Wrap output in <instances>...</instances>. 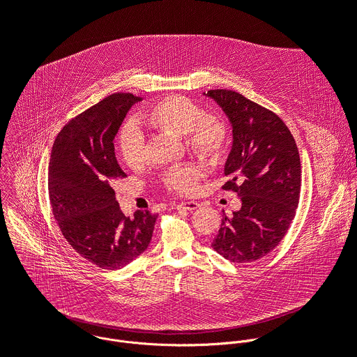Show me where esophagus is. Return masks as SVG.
I'll use <instances>...</instances> for the list:
<instances>
[{
	"mask_svg": "<svg viewBox=\"0 0 357 357\" xmlns=\"http://www.w3.org/2000/svg\"><path fill=\"white\" fill-rule=\"evenodd\" d=\"M178 210H186V211H195L197 208H200V204L197 202H183L181 204L176 206Z\"/></svg>",
	"mask_w": 357,
	"mask_h": 357,
	"instance_id": "1",
	"label": "esophagus"
}]
</instances>
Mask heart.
I'll return each mask as SVG.
<instances>
[{"instance_id":"heart-1","label":"heart","mask_w":357,"mask_h":357,"mask_svg":"<svg viewBox=\"0 0 357 357\" xmlns=\"http://www.w3.org/2000/svg\"><path fill=\"white\" fill-rule=\"evenodd\" d=\"M137 121L153 129L185 136L189 149L207 158L222 157L231 142L229 128L224 119L206 115L195 101L183 96H168L151 104L140 112ZM119 153L122 161L132 169H139L146 164V139L135 123H128L122 129ZM203 174L199 165H179L165 172L164 183L171 192L188 196L196 190Z\"/></svg>"}]
</instances>
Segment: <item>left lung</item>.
<instances>
[{
  "label": "left lung",
  "instance_id": "obj_1",
  "mask_svg": "<svg viewBox=\"0 0 357 357\" xmlns=\"http://www.w3.org/2000/svg\"><path fill=\"white\" fill-rule=\"evenodd\" d=\"M222 108L232 126V149L224 172L242 207L224 217L211 248L232 263H253L287 235L301 196L302 168L296 142L273 111L227 89L204 93Z\"/></svg>",
  "mask_w": 357,
  "mask_h": 357
}]
</instances>
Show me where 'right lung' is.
<instances>
[{
	"label": "right lung",
	"mask_w": 357,
	"mask_h": 357,
	"mask_svg": "<svg viewBox=\"0 0 357 357\" xmlns=\"http://www.w3.org/2000/svg\"><path fill=\"white\" fill-rule=\"evenodd\" d=\"M115 93L70 119L58 133L48 165L52 214L66 242L83 259L118 270L150 245L157 214L149 210L125 217L112 183L121 169L114 139L130 107L140 101Z\"/></svg>",
	"instance_id": "1"
}]
</instances>
